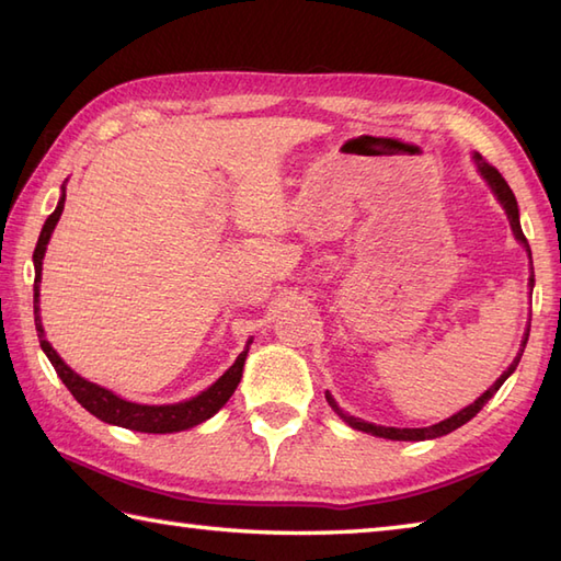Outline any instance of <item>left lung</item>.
<instances>
[{
	"label": "left lung",
	"mask_w": 561,
	"mask_h": 561,
	"mask_svg": "<svg viewBox=\"0 0 561 561\" xmlns=\"http://www.w3.org/2000/svg\"><path fill=\"white\" fill-rule=\"evenodd\" d=\"M474 163H478V171L482 173V178L486 183H490V187H492V193L496 195V199L502 202V207L506 209V217H508V224H511V231H514V236L518 238V241L523 243V248L528 250V257H530V245H528V241H526V236H523V229H520V219H518V202H516V197H514V193H511V187H508V183L504 181L502 178V173H499L494 165H490L486 163L480 153H474ZM530 262H533V257H530ZM528 287H530V291H533V287H535V274L530 272V279H528ZM528 335H530V325L526 328V337H523V342H520V352H518V356L514 359V364H511L506 371L499 376V380L496 383L490 388V390H484L482 396L474 400L472 404H468V408L465 410H460L458 414H453V416H448V420H444V422H438V424H432V426H424V428H398V426H378V424H371V422H364V420H359V416H352V414H347L344 410H340V404L335 402V398L330 396V392H325V398H328V402H330V408L335 410L340 416H342V422H347L352 428H359V432H366V434H374V436H380V438H390V440H426V438H438V436H446V434H450V432H456L458 426H462V424H468L474 414H478L486 402H490L492 398H494V392L504 386V380L516 371V366H518V362H520V356H523V350H526V342H528Z\"/></svg>",
	"instance_id": "obj_1"
}]
</instances>
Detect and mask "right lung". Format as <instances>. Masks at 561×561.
<instances>
[{"label":"right lung","mask_w":561,"mask_h":561,"mask_svg":"<svg viewBox=\"0 0 561 561\" xmlns=\"http://www.w3.org/2000/svg\"><path fill=\"white\" fill-rule=\"evenodd\" d=\"M65 185H62V197H59L55 211L50 217L45 219L43 224V231L38 236V245L33 250V265H35V282H33V316H35V330H38V340H41V347L45 352L47 359L55 366L57 376L62 378V383L67 386V390L75 396V400L81 404L83 410H89L93 416H99L101 422H108L115 426H125V428H133V432H145V434H173V432H185V428H193L202 422H207L209 416L217 414L229 398L233 396V390L241 383V376H243V364H245V356H248V347L250 342L248 340L245 350L238 354V359L233 362V366L226 371L217 383H211L207 390H202L199 396L190 398L185 402H175V404H139V402H129L117 398L113 390L108 388H101L96 383H91V380L81 378L77 371H71V368L62 362V356H59L53 344L45 340V330L41 323V272H43V257H45V250L47 243H50V236L55 231V226L62 217V209H65Z\"/></svg>","instance_id":"add662e5"}]
</instances>
